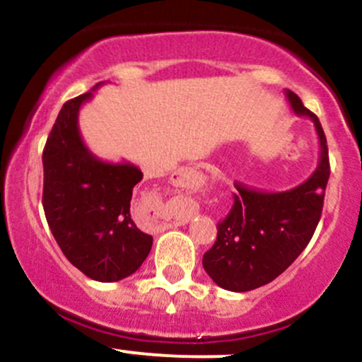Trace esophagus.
<instances>
[{
    "label": "esophagus",
    "mask_w": 362,
    "mask_h": 362,
    "mask_svg": "<svg viewBox=\"0 0 362 362\" xmlns=\"http://www.w3.org/2000/svg\"><path fill=\"white\" fill-rule=\"evenodd\" d=\"M201 180H202V175L197 172V170L187 168V167L177 170V172L172 175L173 185L177 187H192V185H197Z\"/></svg>",
    "instance_id": "obj_1"
}]
</instances>
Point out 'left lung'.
Wrapping results in <instances>:
<instances>
[{
	"mask_svg": "<svg viewBox=\"0 0 362 362\" xmlns=\"http://www.w3.org/2000/svg\"><path fill=\"white\" fill-rule=\"evenodd\" d=\"M296 115L313 120L320 141L318 167L306 182L286 192H264L236 182L230 214L218 223V236L202 257L204 271L219 288L245 293L269 284L310 243L323 209L330 163L327 138L313 112L286 90Z\"/></svg>",
	"mask_w": 362,
	"mask_h": 362,
	"instance_id": "8db88e82",
	"label": "left lung"
}]
</instances>
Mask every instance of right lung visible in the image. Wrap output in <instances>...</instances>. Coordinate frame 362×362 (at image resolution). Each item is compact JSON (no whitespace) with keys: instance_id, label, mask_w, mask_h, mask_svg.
Segmentation results:
<instances>
[{"instance_id":"add662e5","label":"right lung","mask_w":362,"mask_h":362,"mask_svg":"<svg viewBox=\"0 0 362 362\" xmlns=\"http://www.w3.org/2000/svg\"><path fill=\"white\" fill-rule=\"evenodd\" d=\"M93 90L66 102L54 122L42 153V204L66 259L90 279L115 282L138 271L153 236L131 218L132 189L143 180L141 170L126 161L98 160L83 143L78 114Z\"/></svg>"}]
</instances>
